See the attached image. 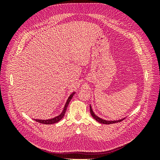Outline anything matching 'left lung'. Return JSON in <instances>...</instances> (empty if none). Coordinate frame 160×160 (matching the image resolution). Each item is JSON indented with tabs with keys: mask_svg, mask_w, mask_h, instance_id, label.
<instances>
[{
	"mask_svg": "<svg viewBox=\"0 0 160 160\" xmlns=\"http://www.w3.org/2000/svg\"><path fill=\"white\" fill-rule=\"evenodd\" d=\"M90 113H91V115L93 116V118L97 121V122H98L99 123H103V124H112V123H118V122H122V121H123L125 119V118H123L122 119H119L118 121V120L117 121H106V120L102 119L99 118V117H98L96 115H95L93 110H92V109H91V106H90Z\"/></svg>",
	"mask_w": 160,
	"mask_h": 160,
	"instance_id": "obj_1",
	"label": "left lung"
}]
</instances>
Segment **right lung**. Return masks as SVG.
<instances>
[{
    "label": "right lung",
    "mask_w": 160,
    "mask_h": 160,
    "mask_svg": "<svg viewBox=\"0 0 160 160\" xmlns=\"http://www.w3.org/2000/svg\"><path fill=\"white\" fill-rule=\"evenodd\" d=\"M75 95V93H72L70 95V96L69 97L68 99H67V102L65 103V105L64 107V109L63 110H62V113L59 115L57 116V117L54 118H52V119H46V120H41V119H34L35 121H36L37 122H38V123H42V124H53V123H57L59 122V121L64 117L65 115V113L66 112V110H67V108L68 107V105L70 102V101L71 100V99L72 98V96H73Z\"/></svg>",
    "instance_id": "obj_1"
}]
</instances>
